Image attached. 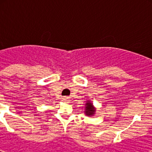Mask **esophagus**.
I'll return each instance as SVG.
<instances>
[{
	"instance_id": "34e87169",
	"label": "esophagus",
	"mask_w": 152,
	"mask_h": 152,
	"mask_svg": "<svg viewBox=\"0 0 152 152\" xmlns=\"http://www.w3.org/2000/svg\"><path fill=\"white\" fill-rule=\"evenodd\" d=\"M62 101L64 102V103H69V99L68 97H63L62 98Z\"/></svg>"
}]
</instances>
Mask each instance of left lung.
Wrapping results in <instances>:
<instances>
[{
    "instance_id": "8db88e82",
    "label": "left lung",
    "mask_w": 152,
    "mask_h": 152,
    "mask_svg": "<svg viewBox=\"0 0 152 152\" xmlns=\"http://www.w3.org/2000/svg\"><path fill=\"white\" fill-rule=\"evenodd\" d=\"M84 114L87 116H90L91 117L92 116L95 115L96 113V108L93 105V103H91V100H88L85 103V107H84Z\"/></svg>"
}]
</instances>
